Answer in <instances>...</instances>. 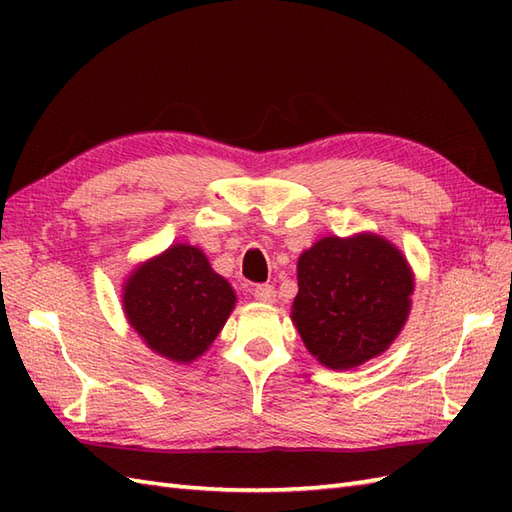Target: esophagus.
<instances>
[{"label": "esophagus", "mask_w": 512, "mask_h": 512, "mask_svg": "<svg viewBox=\"0 0 512 512\" xmlns=\"http://www.w3.org/2000/svg\"><path fill=\"white\" fill-rule=\"evenodd\" d=\"M253 295H255V299L257 301H262V303H273L275 301V288L273 286H268V284H262V286H255V290H253Z\"/></svg>", "instance_id": "34e87169"}]
</instances>
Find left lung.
<instances>
[{
    "instance_id": "8db88e82",
    "label": "left lung",
    "mask_w": 512,
    "mask_h": 512,
    "mask_svg": "<svg viewBox=\"0 0 512 512\" xmlns=\"http://www.w3.org/2000/svg\"><path fill=\"white\" fill-rule=\"evenodd\" d=\"M290 319L308 352L330 369H352L394 343L411 310L405 255L374 233L323 237L297 264Z\"/></svg>"
}]
</instances>
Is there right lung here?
<instances>
[{
	"label": "right lung",
	"instance_id": "1",
	"mask_svg": "<svg viewBox=\"0 0 512 512\" xmlns=\"http://www.w3.org/2000/svg\"><path fill=\"white\" fill-rule=\"evenodd\" d=\"M235 301L231 284L189 244H173L140 264L123 288L129 325L173 363H191L209 350Z\"/></svg>",
	"mask_w": 512,
	"mask_h": 512
}]
</instances>
